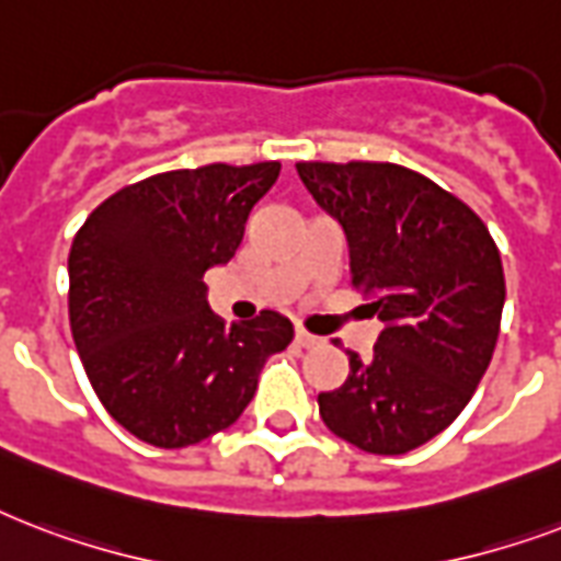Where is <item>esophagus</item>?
Returning <instances> with one entry per match:
<instances>
[{"label":"esophagus","mask_w":561,"mask_h":561,"mask_svg":"<svg viewBox=\"0 0 561 561\" xmlns=\"http://www.w3.org/2000/svg\"><path fill=\"white\" fill-rule=\"evenodd\" d=\"M319 342V336H312L307 330H295V345H298V348H316Z\"/></svg>","instance_id":"esophagus-1"}]
</instances>
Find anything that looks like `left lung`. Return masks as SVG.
Wrapping results in <instances>:
<instances>
[{
  "label": "left lung",
  "mask_w": 561,
  "mask_h": 561,
  "mask_svg": "<svg viewBox=\"0 0 561 561\" xmlns=\"http://www.w3.org/2000/svg\"><path fill=\"white\" fill-rule=\"evenodd\" d=\"M340 221L351 286L383 330L348 380L319 394L330 433L394 457L457 419L492 363L506 301L501 251L466 202L398 163H295Z\"/></svg>",
  "instance_id": "obj_1"
}]
</instances>
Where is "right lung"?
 <instances>
[{
    "label": "right lung",
    "mask_w": 561,
    "mask_h": 561,
    "mask_svg": "<svg viewBox=\"0 0 561 561\" xmlns=\"http://www.w3.org/2000/svg\"><path fill=\"white\" fill-rule=\"evenodd\" d=\"M277 175L275 160L160 172L99 204L72 240L78 357L104 410L149 445L186 447L231 427L263 363L293 342L286 316L225 321L204 286Z\"/></svg>",
    "instance_id": "obj_1"
}]
</instances>
